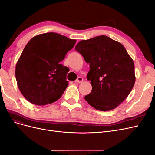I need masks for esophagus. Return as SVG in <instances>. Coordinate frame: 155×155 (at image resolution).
Wrapping results in <instances>:
<instances>
[{
	"label": "esophagus",
	"mask_w": 155,
	"mask_h": 155,
	"mask_svg": "<svg viewBox=\"0 0 155 155\" xmlns=\"http://www.w3.org/2000/svg\"><path fill=\"white\" fill-rule=\"evenodd\" d=\"M83 79L81 77H79L76 80V83H81V82H83Z\"/></svg>",
	"instance_id": "34e87169"
}]
</instances>
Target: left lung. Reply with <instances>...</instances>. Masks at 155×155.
<instances>
[{
  "mask_svg": "<svg viewBox=\"0 0 155 155\" xmlns=\"http://www.w3.org/2000/svg\"><path fill=\"white\" fill-rule=\"evenodd\" d=\"M75 49L90 64L87 78L92 88L85 100L101 111L115 109L134 87L133 59L120 43L105 35L79 41Z\"/></svg>",
  "mask_w": 155,
  "mask_h": 155,
  "instance_id": "left-lung-1",
  "label": "left lung"
}]
</instances>
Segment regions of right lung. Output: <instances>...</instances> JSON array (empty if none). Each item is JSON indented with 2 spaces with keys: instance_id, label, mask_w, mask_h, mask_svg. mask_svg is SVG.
I'll list each match as a JSON object with an SVG mask.
<instances>
[{
  "instance_id": "1",
  "label": "right lung",
  "mask_w": 155,
  "mask_h": 155,
  "mask_svg": "<svg viewBox=\"0 0 155 155\" xmlns=\"http://www.w3.org/2000/svg\"><path fill=\"white\" fill-rule=\"evenodd\" d=\"M76 43L57 33L37 35L27 43L15 68L17 86L31 104L45 105L59 100L68 85V68L61 64Z\"/></svg>"
}]
</instances>
